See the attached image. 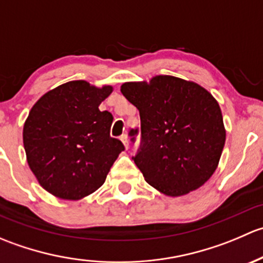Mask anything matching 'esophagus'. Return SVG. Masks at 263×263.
<instances>
[{
	"instance_id": "obj_1",
	"label": "esophagus",
	"mask_w": 263,
	"mask_h": 263,
	"mask_svg": "<svg viewBox=\"0 0 263 263\" xmlns=\"http://www.w3.org/2000/svg\"><path fill=\"white\" fill-rule=\"evenodd\" d=\"M121 141H122V144L124 145V147H126V150H127V148H128V146H129V144H128V139H127L126 135H122Z\"/></svg>"
}]
</instances>
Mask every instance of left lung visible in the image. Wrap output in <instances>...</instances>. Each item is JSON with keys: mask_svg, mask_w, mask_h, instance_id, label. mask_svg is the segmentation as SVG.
Here are the masks:
<instances>
[{"mask_svg": "<svg viewBox=\"0 0 263 263\" xmlns=\"http://www.w3.org/2000/svg\"><path fill=\"white\" fill-rule=\"evenodd\" d=\"M121 92L140 112L142 145L134 160L145 181L171 197L205 184L227 139L213 95L196 82L169 75L124 82Z\"/></svg>", "mask_w": 263, "mask_h": 263, "instance_id": "obj_1", "label": "left lung"}]
</instances>
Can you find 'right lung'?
Instances as JSON below:
<instances>
[{
  "mask_svg": "<svg viewBox=\"0 0 263 263\" xmlns=\"http://www.w3.org/2000/svg\"><path fill=\"white\" fill-rule=\"evenodd\" d=\"M113 86L68 81L39 98L24 123L29 168L39 184L62 200H81L102 187L124 150L110 137L113 116L99 105Z\"/></svg>",
  "mask_w": 263,
  "mask_h": 263,
  "instance_id": "add662e5",
  "label": "right lung"
}]
</instances>
